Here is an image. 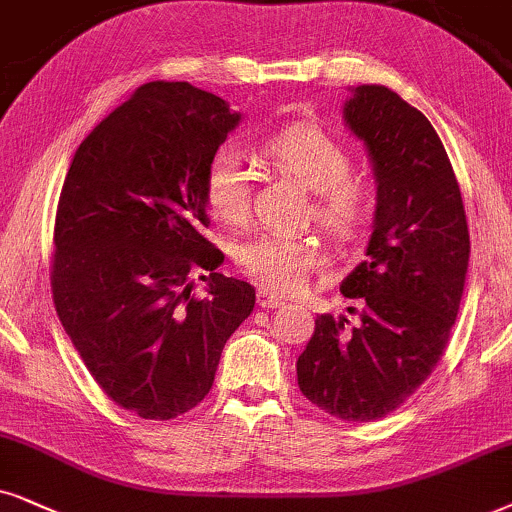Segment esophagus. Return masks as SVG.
<instances>
[{
  "mask_svg": "<svg viewBox=\"0 0 512 512\" xmlns=\"http://www.w3.org/2000/svg\"><path fill=\"white\" fill-rule=\"evenodd\" d=\"M257 304H260V307H264V309H276V307H281V304H286V302H283V297L271 293V290L260 288V290H257Z\"/></svg>",
  "mask_w": 512,
  "mask_h": 512,
  "instance_id": "1",
  "label": "esophagus"
}]
</instances>
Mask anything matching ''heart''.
Instances as JSON below:
<instances>
[{"label":"heart","instance_id":"obj_1","mask_svg":"<svg viewBox=\"0 0 512 512\" xmlns=\"http://www.w3.org/2000/svg\"><path fill=\"white\" fill-rule=\"evenodd\" d=\"M262 153L278 170L314 191V222L340 245L364 236L375 210V186L366 174L352 170V151L316 122H290L262 141ZM205 200L219 219L241 224L250 215V172L234 146L210 155L203 177ZM236 264L243 274L278 293L302 288L309 274L326 262L314 238L255 234L236 245Z\"/></svg>","mask_w":512,"mask_h":512}]
</instances>
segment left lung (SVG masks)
<instances>
[{"label":"left lung","mask_w":512,"mask_h":512,"mask_svg":"<svg viewBox=\"0 0 512 512\" xmlns=\"http://www.w3.org/2000/svg\"><path fill=\"white\" fill-rule=\"evenodd\" d=\"M378 179L366 260L342 281L357 326L316 316L297 359L304 397L342 420L385 418L442 359L470 257L461 189L435 127L387 87L361 84L345 103Z\"/></svg>","instance_id":"obj_1"}]
</instances>
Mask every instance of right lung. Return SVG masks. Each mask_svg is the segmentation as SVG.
<instances>
[{"instance_id": "obj_1", "label": "right lung", "mask_w": 512, "mask_h": 512, "mask_svg": "<svg viewBox=\"0 0 512 512\" xmlns=\"http://www.w3.org/2000/svg\"><path fill=\"white\" fill-rule=\"evenodd\" d=\"M238 120L189 82L141 84L82 141L58 196V319L103 394L139 418L200 404L255 307V288L219 274L222 250L200 234L205 167ZM191 275L208 296L190 293Z\"/></svg>"}]
</instances>
